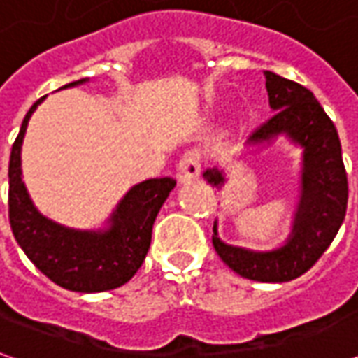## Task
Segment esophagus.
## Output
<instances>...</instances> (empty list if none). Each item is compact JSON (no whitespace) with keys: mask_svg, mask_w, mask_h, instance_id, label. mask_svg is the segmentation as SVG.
Listing matches in <instances>:
<instances>
[{"mask_svg":"<svg viewBox=\"0 0 358 358\" xmlns=\"http://www.w3.org/2000/svg\"><path fill=\"white\" fill-rule=\"evenodd\" d=\"M199 172H201V161H199V155L197 153H184V155L180 157L178 161V171H176V178L182 184H187V182H192L199 176Z\"/></svg>","mask_w":358,"mask_h":358,"instance_id":"1","label":"esophagus"}]
</instances>
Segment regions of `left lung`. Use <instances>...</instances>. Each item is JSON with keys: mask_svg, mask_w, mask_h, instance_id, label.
Segmentation results:
<instances>
[{"mask_svg": "<svg viewBox=\"0 0 358 358\" xmlns=\"http://www.w3.org/2000/svg\"><path fill=\"white\" fill-rule=\"evenodd\" d=\"M264 78L274 115L257 126L251 141L270 140L285 132L305 148L303 195L293 236L282 249L253 253L226 245L213 230V245L218 257L240 276L257 282H289L305 274L330 248L345 218L349 186L336 124L313 92L270 71H264ZM203 176L215 186L224 182L217 169L205 171Z\"/></svg>", "mask_w": 358, "mask_h": 358, "instance_id": "1", "label": "left lung"}]
</instances>
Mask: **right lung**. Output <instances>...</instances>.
I'll list each match as a JSON object with an SVG mask.
<instances>
[{
  "label": "right lung",
  "mask_w": 358,
  "mask_h": 358,
  "mask_svg": "<svg viewBox=\"0 0 358 358\" xmlns=\"http://www.w3.org/2000/svg\"><path fill=\"white\" fill-rule=\"evenodd\" d=\"M82 82V80H80ZM73 82L69 86H74ZM30 107L9 157V224L13 236L43 276L65 289L95 293L115 289L138 272L148 255L157 213L176 186V180L151 178L134 186L113 215L109 232H76L42 217L20 178V145Z\"/></svg>",
  "instance_id": "1"
}]
</instances>
